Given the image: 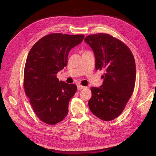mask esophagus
I'll return each instance as SVG.
<instances>
[{"label":"esophagus","instance_id":"esophagus-1","mask_svg":"<svg viewBox=\"0 0 156 156\" xmlns=\"http://www.w3.org/2000/svg\"><path fill=\"white\" fill-rule=\"evenodd\" d=\"M77 87H78V90H82V89H84V88H87L86 87L82 86V85H78Z\"/></svg>","mask_w":156,"mask_h":156}]
</instances>
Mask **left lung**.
Segmentation results:
<instances>
[{"mask_svg": "<svg viewBox=\"0 0 156 156\" xmlns=\"http://www.w3.org/2000/svg\"><path fill=\"white\" fill-rule=\"evenodd\" d=\"M85 42L94 51L95 69L104 71L103 84L90 88V110L103 121L113 120L123 111L134 90V56L126 45L107 34L88 35Z\"/></svg>", "mask_w": 156, "mask_h": 156, "instance_id": "1", "label": "left lung"}]
</instances>
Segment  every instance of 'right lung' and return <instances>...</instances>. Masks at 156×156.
Segmentation results:
<instances>
[{"label":"right lung","instance_id":"add662e5","mask_svg":"<svg viewBox=\"0 0 156 156\" xmlns=\"http://www.w3.org/2000/svg\"><path fill=\"white\" fill-rule=\"evenodd\" d=\"M83 35L51 34L41 38L30 51L24 70L23 86L37 116L54 125L68 113L77 87L59 81L56 75L67 66L69 51L82 42Z\"/></svg>","mask_w":156,"mask_h":156}]
</instances>
